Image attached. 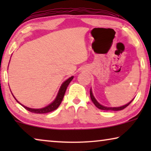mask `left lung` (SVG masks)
Instances as JSON below:
<instances>
[{"label": "left lung", "instance_id": "left-lung-1", "mask_svg": "<svg viewBox=\"0 0 151 151\" xmlns=\"http://www.w3.org/2000/svg\"><path fill=\"white\" fill-rule=\"evenodd\" d=\"M90 96H91V99L92 102H93V104L96 105V106L97 108L101 109V110H104V111H120V110H122V109H125L126 107L129 106V105L131 104V103L133 102V100L134 99H133L131 101H130L129 103H127V104L125 105H123V106H118V107H108V106H103V105L100 104V103H99L98 101L96 100V99L95 98V97L93 96V92H92V90H91V88L90 89Z\"/></svg>", "mask_w": 151, "mask_h": 151}]
</instances>
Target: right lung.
Returning <instances> with one entry per match:
<instances>
[{
  "mask_svg": "<svg viewBox=\"0 0 151 151\" xmlns=\"http://www.w3.org/2000/svg\"><path fill=\"white\" fill-rule=\"evenodd\" d=\"M73 76H71V77L68 78L67 80H66L64 82L63 84H62L60 87L58 93V94H57L56 97H55V100H53V102L51 103V104L47 105V106L43 107V108H41V109H32V108H29V107H27V106H24L23 104H22L21 103H20L17 100H16L15 97L14 96V95L12 94V96H14V98H15V100L17 101L18 103H19V104L21 105V106H23L24 108L27 109V111H30V112L34 113H49V112H51V111H54V110H55V109H57L58 108L60 104H61L62 101H63V99L64 98V96H65V93L66 92V90H67V86L69 84L70 82H71V80H73ZM10 91H11V90H10Z\"/></svg>",
  "mask_w": 151,
  "mask_h": 151,
  "instance_id": "obj_1",
  "label": "right lung"
}]
</instances>
